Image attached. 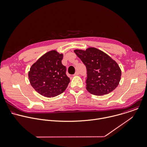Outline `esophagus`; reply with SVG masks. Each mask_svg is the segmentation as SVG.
Segmentation results:
<instances>
[{
  "instance_id": "obj_1",
  "label": "esophagus",
  "mask_w": 147,
  "mask_h": 147,
  "mask_svg": "<svg viewBox=\"0 0 147 147\" xmlns=\"http://www.w3.org/2000/svg\"><path fill=\"white\" fill-rule=\"evenodd\" d=\"M79 75V73H78V71H76V73H75V74L73 75L74 76H78Z\"/></svg>"
}]
</instances>
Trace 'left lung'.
<instances>
[{
  "label": "left lung",
  "instance_id": "left-lung-1",
  "mask_svg": "<svg viewBox=\"0 0 147 147\" xmlns=\"http://www.w3.org/2000/svg\"><path fill=\"white\" fill-rule=\"evenodd\" d=\"M87 69L86 88L93 95L102 96L117 88L121 71L117 62L104 52L94 47L75 49Z\"/></svg>",
  "mask_w": 147,
  "mask_h": 147
}]
</instances>
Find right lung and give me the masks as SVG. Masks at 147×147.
<instances>
[{
	"label": "right lung",
	"mask_w": 147,
	"mask_h": 147,
	"mask_svg": "<svg viewBox=\"0 0 147 147\" xmlns=\"http://www.w3.org/2000/svg\"><path fill=\"white\" fill-rule=\"evenodd\" d=\"M63 54L56 50L49 51L38 59L30 67V84L40 95L53 98L67 88L70 79L66 74V67L62 64Z\"/></svg>",
	"instance_id": "right-lung-1"
}]
</instances>
